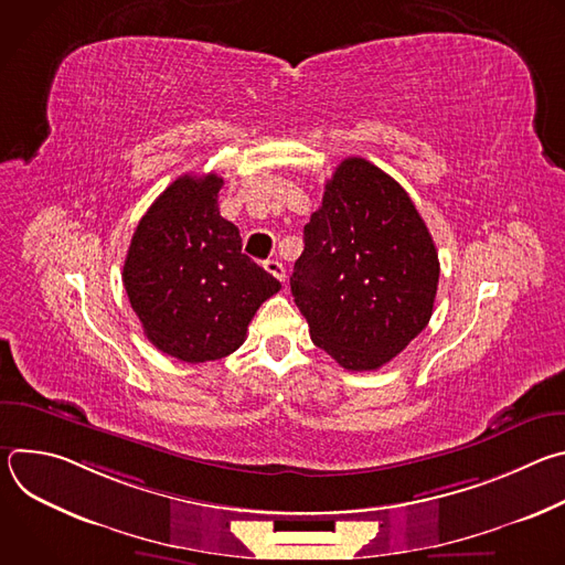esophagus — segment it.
Instances as JSON below:
<instances>
[{
    "instance_id": "obj_1",
    "label": "esophagus",
    "mask_w": 565,
    "mask_h": 565,
    "mask_svg": "<svg viewBox=\"0 0 565 565\" xmlns=\"http://www.w3.org/2000/svg\"><path fill=\"white\" fill-rule=\"evenodd\" d=\"M264 268H266L273 277H277L281 284L286 281V268H284V264H281V262H277V259H268V262L264 264Z\"/></svg>"
}]
</instances>
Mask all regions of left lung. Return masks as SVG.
<instances>
[{
  "label": "left lung",
  "instance_id": "8db88e82",
  "mask_svg": "<svg viewBox=\"0 0 565 565\" xmlns=\"http://www.w3.org/2000/svg\"><path fill=\"white\" fill-rule=\"evenodd\" d=\"M440 264L409 194L347 158L303 227L290 290L310 340L349 371H375L429 324Z\"/></svg>",
  "mask_w": 565,
  "mask_h": 565
}]
</instances>
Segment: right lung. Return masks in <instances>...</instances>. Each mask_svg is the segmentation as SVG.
<instances>
[{"instance_id":"add662e5","label":"right lung","mask_w":565,"mask_h":565,"mask_svg":"<svg viewBox=\"0 0 565 565\" xmlns=\"http://www.w3.org/2000/svg\"><path fill=\"white\" fill-rule=\"evenodd\" d=\"M216 174L177 179L140 218L122 284L147 340L181 362L234 353L259 306L281 284L241 253L218 212Z\"/></svg>"}]
</instances>
